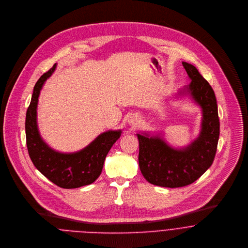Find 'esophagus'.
I'll return each mask as SVG.
<instances>
[{
  "mask_svg": "<svg viewBox=\"0 0 248 248\" xmlns=\"http://www.w3.org/2000/svg\"><path fill=\"white\" fill-rule=\"evenodd\" d=\"M128 123H129L131 126H133V127L138 126V124L140 123V118H139V116L136 115V114L131 115V116L129 117V119H128Z\"/></svg>",
  "mask_w": 248,
  "mask_h": 248,
  "instance_id": "34e87169",
  "label": "esophagus"
}]
</instances>
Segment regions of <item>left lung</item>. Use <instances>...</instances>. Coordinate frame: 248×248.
<instances>
[{
	"label": "left lung",
	"instance_id": "left-lung-1",
	"mask_svg": "<svg viewBox=\"0 0 248 248\" xmlns=\"http://www.w3.org/2000/svg\"><path fill=\"white\" fill-rule=\"evenodd\" d=\"M182 63L191 82L177 95H187L201 108L199 136L187 146L174 148L160 135L137 134L139 164L143 177L150 184L165 187L185 186L201 177L215 160L219 139L217 104L212 86L195 66Z\"/></svg>",
	"mask_w": 248,
	"mask_h": 248
}]
</instances>
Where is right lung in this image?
I'll use <instances>...</instances> for the list:
<instances>
[{"label":"right lung","instance_id":"obj_1","mask_svg":"<svg viewBox=\"0 0 248 248\" xmlns=\"http://www.w3.org/2000/svg\"><path fill=\"white\" fill-rule=\"evenodd\" d=\"M57 64L36 82L26 114V139L30 158L34 166L51 182L62 188H77L90 185L100 176L105 159L121 130L100 134L83 149L62 153L51 148L41 138L37 126V104L43 84L56 70Z\"/></svg>","mask_w":248,"mask_h":248}]
</instances>
